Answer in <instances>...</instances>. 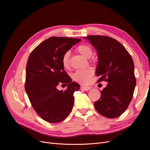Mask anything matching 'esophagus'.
Here are the masks:
<instances>
[{
    "label": "esophagus",
    "mask_w": 150,
    "mask_h": 150,
    "mask_svg": "<svg viewBox=\"0 0 150 150\" xmlns=\"http://www.w3.org/2000/svg\"><path fill=\"white\" fill-rule=\"evenodd\" d=\"M91 87L89 86H81V89L83 90V91H88L89 89H91Z\"/></svg>",
    "instance_id": "obj_1"
}]
</instances>
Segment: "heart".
Here are the masks:
<instances>
[{"label": "heart", "instance_id": "b5f03b06", "mask_svg": "<svg viewBox=\"0 0 150 150\" xmlns=\"http://www.w3.org/2000/svg\"><path fill=\"white\" fill-rule=\"evenodd\" d=\"M78 52L86 58H90L93 56V50L88 45H81L78 47ZM70 52H66L62 57V64L64 68H68L69 66ZM93 75V71L91 69H86L79 70L75 72L73 76V79L76 82L83 84H88L90 79Z\"/></svg>", "mask_w": 150, "mask_h": 150}]
</instances>
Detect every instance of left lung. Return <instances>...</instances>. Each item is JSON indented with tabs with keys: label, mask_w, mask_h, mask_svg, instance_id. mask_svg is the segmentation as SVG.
I'll list each match as a JSON object with an SVG mask.
<instances>
[{
	"label": "left lung",
	"mask_w": 150,
	"mask_h": 150,
	"mask_svg": "<svg viewBox=\"0 0 150 150\" xmlns=\"http://www.w3.org/2000/svg\"><path fill=\"white\" fill-rule=\"evenodd\" d=\"M84 39L96 49L98 62L96 74L98 82L107 81L101 91V96L94 107L101 115L115 118L123 113L132 99L137 81L133 59L116 39L104 35H89Z\"/></svg>",
	"instance_id": "8db88e82"
}]
</instances>
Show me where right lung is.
I'll return each instance as SVG.
<instances>
[{"label": "right lung", "mask_w": 150, "mask_h": 150, "mask_svg": "<svg viewBox=\"0 0 150 150\" xmlns=\"http://www.w3.org/2000/svg\"><path fill=\"white\" fill-rule=\"evenodd\" d=\"M81 39L51 37L36 47L28 58L26 66L25 90L30 102L40 117L51 123L61 122L73 108V94L80 89L62 64L64 54ZM68 84L66 91H59L57 85Z\"/></svg>", "instance_id": "right-lung-1"}]
</instances>
